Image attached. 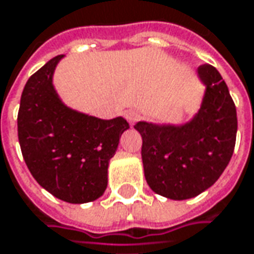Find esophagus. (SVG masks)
Instances as JSON below:
<instances>
[{"label": "esophagus", "instance_id": "obj_1", "mask_svg": "<svg viewBox=\"0 0 254 254\" xmlns=\"http://www.w3.org/2000/svg\"><path fill=\"white\" fill-rule=\"evenodd\" d=\"M124 116H126V119H127V122H128V123L134 124V123H135V122H137L138 119H139V116H141V113H139L138 110L131 109V110H127Z\"/></svg>", "mask_w": 254, "mask_h": 254}]
</instances>
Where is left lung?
Here are the masks:
<instances>
[{
	"mask_svg": "<svg viewBox=\"0 0 254 254\" xmlns=\"http://www.w3.org/2000/svg\"><path fill=\"white\" fill-rule=\"evenodd\" d=\"M204 84L200 108L190 122H138L142 137L145 180L157 195L173 200L197 196L210 188L228 166L235 148V104L221 74L211 64L197 67Z\"/></svg>",
	"mask_w": 254,
	"mask_h": 254,
	"instance_id": "left-lung-1",
	"label": "left lung"
}]
</instances>
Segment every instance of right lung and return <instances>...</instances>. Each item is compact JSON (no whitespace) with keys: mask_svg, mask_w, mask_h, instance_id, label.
<instances>
[{"mask_svg":"<svg viewBox=\"0 0 254 254\" xmlns=\"http://www.w3.org/2000/svg\"><path fill=\"white\" fill-rule=\"evenodd\" d=\"M58 55L24 85L17 113V137L31 176L67 203H87L104 195L108 167L130 126L122 116L102 120L62 102L52 78Z\"/></svg>","mask_w":254,"mask_h":254,"instance_id":"right-lung-1","label":"right lung"}]
</instances>
